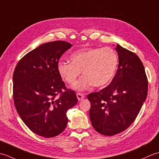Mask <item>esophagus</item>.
<instances>
[{
    "label": "esophagus",
    "instance_id": "esophagus-1",
    "mask_svg": "<svg viewBox=\"0 0 159 159\" xmlns=\"http://www.w3.org/2000/svg\"><path fill=\"white\" fill-rule=\"evenodd\" d=\"M76 97H77V98H78V100H83V98H84V95L83 94H82V93H76Z\"/></svg>",
    "mask_w": 159,
    "mask_h": 159
}]
</instances>
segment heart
Masks as SVG:
<instances>
[{
	"label": "heart",
	"mask_w": 159,
	"mask_h": 159,
	"mask_svg": "<svg viewBox=\"0 0 159 159\" xmlns=\"http://www.w3.org/2000/svg\"><path fill=\"white\" fill-rule=\"evenodd\" d=\"M71 63L59 61L57 70L61 77L72 85L80 76H83L73 88L83 91L93 85L98 88L108 86L116 75L119 59L117 53L111 48H83L78 50L70 56Z\"/></svg>",
	"instance_id": "obj_1"
}]
</instances>
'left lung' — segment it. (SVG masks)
Segmentation results:
<instances>
[{
    "label": "left lung",
    "instance_id": "obj_1",
    "mask_svg": "<svg viewBox=\"0 0 159 159\" xmlns=\"http://www.w3.org/2000/svg\"><path fill=\"white\" fill-rule=\"evenodd\" d=\"M117 72L110 85L87 96L94 129L106 136L120 133L136 119L148 94V79L138 56L117 44Z\"/></svg>",
    "mask_w": 159,
    "mask_h": 159
}]
</instances>
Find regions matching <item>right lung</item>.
Masks as SVG:
<instances>
[{
    "mask_svg": "<svg viewBox=\"0 0 159 159\" xmlns=\"http://www.w3.org/2000/svg\"><path fill=\"white\" fill-rule=\"evenodd\" d=\"M72 46L63 41L43 43L23 57L13 72L17 112L26 126L39 136L50 138L61 133L68 121L67 110L78 102L75 92L66 89L57 70L61 57Z\"/></svg>",
    "mask_w": 159,
    "mask_h": 159,
    "instance_id": "obj_1",
    "label": "right lung"
}]
</instances>
